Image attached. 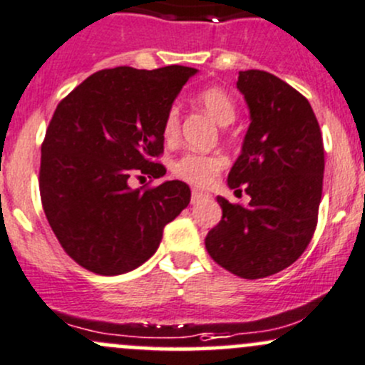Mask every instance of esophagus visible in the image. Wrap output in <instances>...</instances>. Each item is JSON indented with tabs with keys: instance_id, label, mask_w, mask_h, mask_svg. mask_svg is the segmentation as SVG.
Wrapping results in <instances>:
<instances>
[{
	"instance_id": "obj_1",
	"label": "esophagus",
	"mask_w": 365,
	"mask_h": 365,
	"mask_svg": "<svg viewBox=\"0 0 365 365\" xmlns=\"http://www.w3.org/2000/svg\"><path fill=\"white\" fill-rule=\"evenodd\" d=\"M205 197H208V194L202 192V190H199V189H192V202L201 201V199H205Z\"/></svg>"
}]
</instances>
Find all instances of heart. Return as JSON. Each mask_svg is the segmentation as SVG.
Here are the masks:
<instances>
[{
  "label": "heart",
  "instance_id": "heart-1",
  "mask_svg": "<svg viewBox=\"0 0 365 365\" xmlns=\"http://www.w3.org/2000/svg\"><path fill=\"white\" fill-rule=\"evenodd\" d=\"M195 101L206 110L220 125L232 124L236 118V105L227 91L220 87H208L195 96ZM180 134V108L173 105L168 110L163 122V138L166 143H175ZM225 168V159L220 153L185 152L173 164V173L178 178L192 183V185L206 187L217 178V175Z\"/></svg>",
  "mask_w": 365,
  "mask_h": 365
}]
</instances>
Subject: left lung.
<instances>
[{
	"instance_id": "1",
	"label": "left lung",
	"mask_w": 365,
	"mask_h": 365,
	"mask_svg": "<svg viewBox=\"0 0 365 365\" xmlns=\"http://www.w3.org/2000/svg\"><path fill=\"white\" fill-rule=\"evenodd\" d=\"M250 110L243 147L227 176L248 206L218 195L222 220L208 232L210 257L240 278L257 279L294 264L312 241L324 185V141L308 99L267 71H240Z\"/></svg>"
}]
</instances>
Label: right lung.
I'll list each match as a JSON object with an SVG mask.
<instances>
[{
    "label": "right lung",
    "instance_id": "obj_1",
    "mask_svg": "<svg viewBox=\"0 0 365 365\" xmlns=\"http://www.w3.org/2000/svg\"><path fill=\"white\" fill-rule=\"evenodd\" d=\"M195 73L178 64L101 70L57 105L41 145V205L64 252L92 273L136 269L189 206L190 189L180 180L143 190L128 182L166 175L155 163L164 117Z\"/></svg>",
    "mask_w": 365,
    "mask_h": 365
}]
</instances>
